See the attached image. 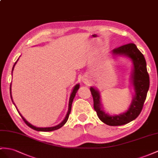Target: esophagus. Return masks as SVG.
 I'll return each mask as SVG.
<instances>
[{
	"label": "esophagus",
	"instance_id": "1",
	"mask_svg": "<svg viewBox=\"0 0 158 158\" xmlns=\"http://www.w3.org/2000/svg\"><path fill=\"white\" fill-rule=\"evenodd\" d=\"M82 81L85 85H89V77L87 76H84L82 78Z\"/></svg>",
	"mask_w": 158,
	"mask_h": 158
}]
</instances>
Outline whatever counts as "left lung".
<instances>
[{"mask_svg":"<svg viewBox=\"0 0 158 158\" xmlns=\"http://www.w3.org/2000/svg\"><path fill=\"white\" fill-rule=\"evenodd\" d=\"M111 52L115 56H124L129 58L133 63L131 83L134 89L135 95L128 110L119 115L107 114L103 110L99 91L94 87H91L90 91L94 99V110L99 119L108 125L117 126L129 123L140 114L149 89V77L144 56L135 44H125L115 48Z\"/></svg>","mask_w":158,"mask_h":158,"instance_id":"obj_1","label":"left lung"}]
</instances>
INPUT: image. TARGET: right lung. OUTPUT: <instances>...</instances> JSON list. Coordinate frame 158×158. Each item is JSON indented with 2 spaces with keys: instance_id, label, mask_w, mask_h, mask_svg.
I'll list each match as a JSON object with an SVG mask.
<instances>
[{
  "instance_id": "add662e5",
  "label": "right lung",
  "mask_w": 158,
  "mask_h": 158,
  "mask_svg": "<svg viewBox=\"0 0 158 158\" xmlns=\"http://www.w3.org/2000/svg\"><path fill=\"white\" fill-rule=\"evenodd\" d=\"M19 59H17V61H16L15 63L14 64L13 67V69H12V73H13L14 67H15V66L16 63H17ZM79 84H77L76 85L73 87V91H72V92H71V95H70V98H69V102L68 111H67V115H66V116H65V118H64V119L63 120V121H62L61 123H59V125H55V126H54V127H35V126H34V125H33L32 124H31L30 123L28 122V121H27L25 118H23V116L21 114H20V112L18 111L17 109V111H18V112H19V115H21L22 119H23L24 121H25V123L28 125V126L32 128V129H35V130L38 131H51L56 130V129H58L60 128L61 127H63V125H64V124H65L66 122L67 121L68 118H69V114H70V113H71L73 101V99L75 98V94H76V93L77 92V91H78V89H79ZM10 98H11V99H12V102H13V98H12V95H11V83H10ZM13 104L15 105L14 102H13ZM15 107H16V106H15ZM16 108H17V107H16Z\"/></svg>"
}]
</instances>
